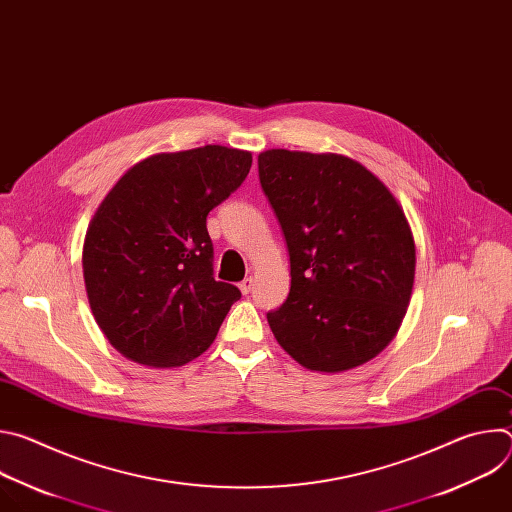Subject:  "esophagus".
<instances>
[{
	"label": "esophagus",
	"instance_id": "obj_1",
	"mask_svg": "<svg viewBox=\"0 0 512 512\" xmlns=\"http://www.w3.org/2000/svg\"><path fill=\"white\" fill-rule=\"evenodd\" d=\"M239 289H241V291H243V294L247 296V294H249V291L253 289V279H251V277H245V279H243V281L239 283Z\"/></svg>",
	"mask_w": 512,
	"mask_h": 512
}]
</instances>
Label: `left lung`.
<instances>
[{
  "mask_svg": "<svg viewBox=\"0 0 512 512\" xmlns=\"http://www.w3.org/2000/svg\"><path fill=\"white\" fill-rule=\"evenodd\" d=\"M259 180L291 267L287 300L267 322L302 367L340 373L397 334L413 289L415 243L391 190L338 154L267 150Z\"/></svg>",
  "mask_w": 512,
  "mask_h": 512,
  "instance_id": "left-lung-1",
  "label": "left lung"
}]
</instances>
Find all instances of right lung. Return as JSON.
<instances>
[{"mask_svg":"<svg viewBox=\"0 0 512 512\" xmlns=\"http://www.w3.org/2000/svg\"><path fill=\"white\" fill-rule=\"evenodd\" d=\"M251 152L156 154L129 168L85 235L83 275L93 316L123 356L182 367L214 340L239 287L212 277L208 212L251 170Z\"/></svg>","mask_w":512,"mask_h":512,"instance_id":"1","label":"right lung"}]
</instances>
